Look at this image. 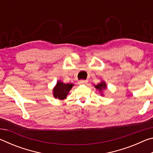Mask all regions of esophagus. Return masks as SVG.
<instances>
[{
	"label": "esophagus",
	"instance_id": "esophagus-1",
	"mask_svg": "<svg viewBox=\"0 0 153 153\" xmlns=\"http://www.w3.org/2000/svg\"><path fill=\"white\" fill-rule=\"evenodd\" d=\"M88 83V80H84V79H82L79 81V84H86Z\"/></svg>",
	"mask_w": 153,
	"mask_h": 153
}]
</instances>
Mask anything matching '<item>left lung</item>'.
I'll use <instances>...</instances> for the list:
<instances>
[{
  "instance_id": "8db88e82",
  "label": "left lung",
  "mask_w": 153,
  "mask_h": 153,
  "mask_svg": "<svg viewBox=\"0 0 153 153\" xmlns=\"http://www.w3.org/2000/svg\"><path fill=\"white\" fill-rule=\"evenodd\" d=\"M94 87L96 88V89L99 90V91L101 92L102 91V90H105L106 88H107V85H106L105 82L102 81L100 83H99V84H98L97 85H94Z\"/></svg>"
}]
</instances>
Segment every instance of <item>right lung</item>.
<instances>
[{"label": "right lung", "mask_w": 153, "mask_h": 153, "mask_svg": "<svg viewBox=\"0 0 153 153\" xmlns=\"http://www.w3.org/2000/svg\"><path fill=\"white\" fill-rule=\"evenodd\" d=\"M73 84H64L63 82L58 81L56 85L53 88V96L55 98L59 100H64L67 98V95L73 87Z\"/></svg>", "instance_id": "right-lung-1"}]
</instances>
